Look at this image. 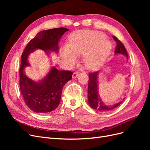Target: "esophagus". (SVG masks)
<instances>
[{
    "label": "esophagus",
    "instance_id": "esophagus-1",
    "mask_svg": "<svg viewBox=\"0 0 150 150\" xmlns=\"http://www.w3.org/2000/svg\"><path fill=\"white\" fill-rule=\"evenodd\" d=\"M78 74H79V72H74V73H73V74H72V78H73V79L76 78L77 77H78Z\"/></svg>",
    "mask_w": 150,
    "mask_h": 150
}]
</instances>
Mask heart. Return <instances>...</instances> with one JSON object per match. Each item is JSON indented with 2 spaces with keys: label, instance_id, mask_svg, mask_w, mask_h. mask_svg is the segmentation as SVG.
<instances>
[{
  "label": "heart",
  "instance_id": "b5f03b06",
  "mask_svg": "<svg viewBox=\"0 0 150 150\" xmlns=\"http://www.w3.org/2000/svg\"><path fill=\"white\" fill-rule=\"evenodd\" d=\"M112 47V43L104 33L96 30H78L69 36L67 47L62 49L61 54L69 66L76 64L77 56L83 55L85 67L96 70L104 64Z\"/></svg>",
  "mask_w": 150,
  "mask_h": 150
}]
</instances>
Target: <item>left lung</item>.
I'll return each instance as SVG.
<instances>
[{
	"label": "left lung",
	"instance_id": "1",
	"mask_svg": "<svg viewBox=\"0 0 150 150\" xmlns=\"http://www.w3.org/2000/svg\"><path fill=\"white\" fill-rule=\"evenodd\" d=\"M112 38L117 44L115 53L116 54H122V55L125 56L128 59V53H127L124 45L115 36H113ZM98 74L99 71L89 74V80L88 82V103L89 106L93 109L99 112H106L112 110L113 109L120 106L122 101H120L110 106L107 105V104L103 102L98 93Z\"/></svg>",
	"mask_w": 150,
	"mask_h": 150
}]
</instances>
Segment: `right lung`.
Instances as JSON below:
<instances>
[{
    "label": "right lung",
    "mask_w": 150,
    "mask_h": 150,
    "mask_svg": "<svg viewBox=\"0 0 150 150\" xmlns=\"http://www.w3.org/2000/svg\"><path fill=\"white\" fill-rule=\"evenodd\" d=\"M68 30V29L59 28L39 32L27 45L22 54L20 89L26 105L34 112L46 113L56 110L61 101L62 88L72 79V72L59 71L52 66L42 79L34 81L24 73L25 68L30 66L28 56L36 49L42 50L47 54L51 52L57 53L60 39Z\"/></svg>",
    "instance_id": "1"
}]
</instances>
